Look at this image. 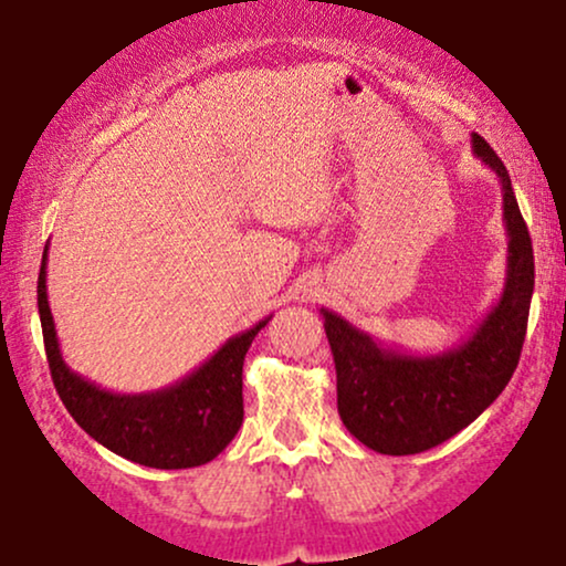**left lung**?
Instances as JSON below:
<instances>
[{"instance_id":"1","label":"left lung","mask_w":566,"mask_h":566,"mask_svg":"<svg viewBox=\"0 0 566 566\" xmlns=\"http://www.w3.org/2000/svg\"><path fill=\"white\" fill-rule=\"evenodd\" d=\"M471 146L503 186L509 233L505 287L479 327L460 346L415 356L386 348L335 311H319L333 348L343 426L380 454L426 452L463 431L503 394L522 356L535 290L532 239L505 165L482 135L473 133Z\"/></svg>"}]
</instances>
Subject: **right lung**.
Here are the masks:
<instances>
[{
    "mask_svg": "<svg viewBox=\"0 0 566 566\" xmlns=\"http://www.w3.org/2000/svg\"><path fill=\"white\" fill-rule=\"evenodd\" d=\"M39 319L55 391L97 444L148 469H193L229 447L244 420L242 367L269 319L229 337L205 365L148 394H114L69 369L48 303V247L36 282Z\"/></svg>",
    "mask_w": 566,
    "mask_h": 566,
    "instance_id": "obj_1",
    "label": "right lung"
}]
</instances>
